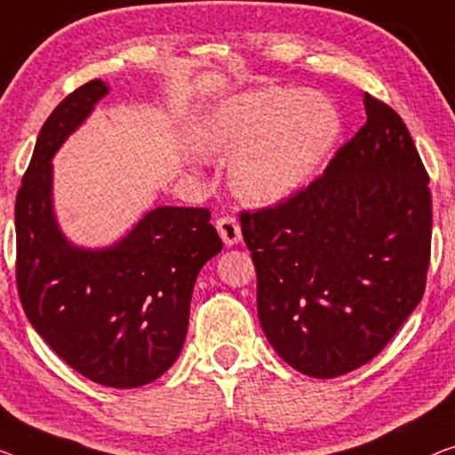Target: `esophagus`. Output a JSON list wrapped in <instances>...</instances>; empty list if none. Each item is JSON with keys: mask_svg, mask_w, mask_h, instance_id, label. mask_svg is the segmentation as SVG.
Returning <instances> with one entry per match:
<instances>
[{"mask_svg": "<svg viewBox=\"0 0 455 455\" xmlns=\"http://www.w3.org/2000/svg\"><path fill=\"white\" fill-rule=\"evenodd\" d=\"M216 228H219V235L227 245H236L241 241V225L235 216H220L216 220Z\"/></svg>", "mask_w": 455, "mask_h": 455, "instance_id": "34e87169", "label": "esophagus"}]
</instances>
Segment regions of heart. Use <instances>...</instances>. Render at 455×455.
I'll list each match as a JSON object with an SVG mask.
<instances>
[{"instance_id":"b5f03b06","label":"heart","mask_w":455,"mask_h":455,"mask_svg":"<svg viewBox=\"0 0 455 455\" xmlns=\"http://www.w3.org/2000/svg\"><path fill=\"white\" fill-rule=\"evenodd\" d=\"M341 128L327 98L292 87H261L222 104L200 128V145L235 155L230 180L243 198L277 200L302 184Z\"/></svg>"}]
</instances>
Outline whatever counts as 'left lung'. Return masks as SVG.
Wrapping results in <instances>:
<instances>
[{
    "label": "left lung",
    "instance_id": "1",
    "mask_svg": "<svg viewBox=\"0 0 455 455\" xmlns=\"http://www.w3.org/2000/svg\"><path fill=\"white\" fill-rule=\"evenodd\" d=\"M363 104L368 120L321 175L241 210L263 333L313 378L374 359L421 302L429 269V173L403 118L370 93Z\"/></svg>",
    "mask_w": 455,
    "mask_h": 455
}]
</instances>
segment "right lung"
I'll return each instance as SVG.
<instances>
[{"instance_id": "add662e5", "label": "right lung", "mask_w": 455, "mask_h": 455, "mask_svg": "<svg viewBox=\"0 0 455 455\" xmlns=\"http://www.w3.org/2000/svg\"><path fill=\"white\" fill-rule=\"evenodd\" d=\"M106 93L104 81H87L40 128L16 196V283L32 327L63 362L98 384L139 388L178 359L196 277L222 241L208 208L178 206L147 212L112 249L65 241L51 159Z\"/></svg>"}]
</instances>
